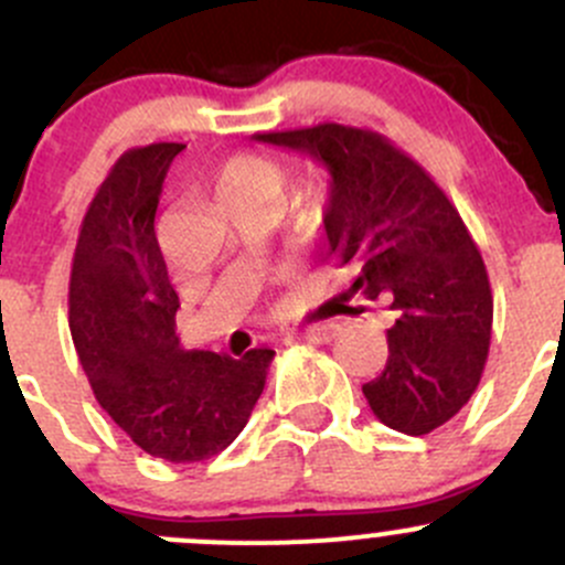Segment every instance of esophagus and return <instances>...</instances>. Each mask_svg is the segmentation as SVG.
Instances as JSON below:
<instances>
[{"label": "esophagus", "mask_w": 565, "mask_h": 565, "mask_svg": "<svg viewBox=\"0 0 565 565\" xmlns=\"http://www.w3.org/2000/svg\"><path fill=\"white\" fill-rule=\"evenodd\" d=\"M337 334H340V326L337 323H312V326H305V329L288 331V340H307V342H318V345H323V342L334 340Z\"/></svg>", "instance_id": "esophagus-1"}]
</instances>
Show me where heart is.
Segmentation results:
<instances>
[{
  "label": "heart",
  "instance_id": "b5f03b06",
  "mask_svg": "<svg viewBox=\"0 0 565 565\" xmlns=\"http://www.w3.org/2000/svg\"><path fill=\"white\" fill-rule=\"evenodd\" d=\"M288 184V171L269 154H234L214 173V195L220 206H280Z\"/></svg>",
  "mask_w": 565,
  "mask_h": 565
}]
</instances>
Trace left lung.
<instances>
[{
	"instance_id": "1",
	"label": "left lung",
	"mask_w": 565,
	"mask_h": 565,
	"mask_svg": "<svg viewBox=\"0 0 565 565\" xmlns=\"http://www.w3.org/2000/svg\"><path fill=\"white\" fill-rule=\"evenodd\" d=\"M255 141L329 171L326 255L356 269L348 294L392 310L386 367L362 386L372 413L405 435L438 429L479 386L492 337L490 280L459 212L416 160L372 130L331 121Z\"/></svg>"
}]
</instances>
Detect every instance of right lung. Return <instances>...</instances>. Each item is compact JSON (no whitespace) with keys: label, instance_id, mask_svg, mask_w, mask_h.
<instances>
[{"label":"right lung","instance_id":"1","mask_svg":"<svg viewBox=\"0 0 565 565\" xmlns=\"http://www.w3.org/2000/svg\"><path fill=\"white\" fill-rule=\"evenodd\" d=\"M182 143H149L116 160L81 223L70 275V334L97 403L168 462L228 449L264 392L275 351L242 359L188 351L179 296L154 234L168 166Z\"/></svg>","mask_w":565,"mask_h":565}]
</instances>
